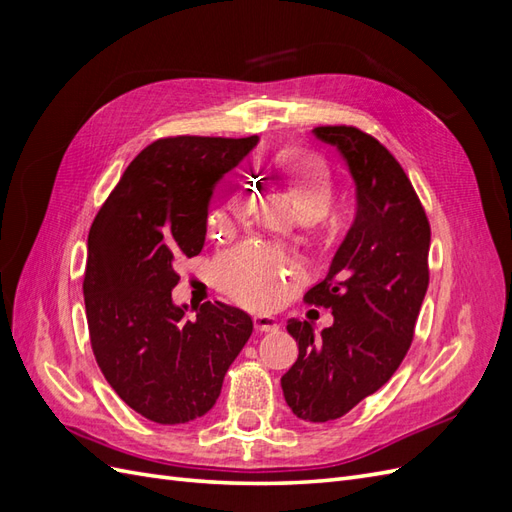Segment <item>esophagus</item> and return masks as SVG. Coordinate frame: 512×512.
<instances>
[{
  "label": "esophagus",
  "instance_id": "1",
  "mask_svg": "<svg viewBox=\"0 0 512 512\" xmlns=\"http://www.w3.org/2000/svg\"><path fill=\"white\" fill-rule=\"evenodd\" d=\"M254 329L258 333H273V331L280 329V324H277V320L273 316L258 314V316H254Z\"/></svg>",
  "mask_w": 512,
  "mask_h": 512
}]
</instances>
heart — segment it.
Masks as SVG:
<instances>
[{
	"mask_svg": "<svg viewBox=\"0 0 512 512\" xmlns=\"http://www.w3.org/2000/svg\"><path fill=\"white\" fill-rule=\"evenodd\" d=\"M275 175L288 190L303 222L322 220L333 207L335 181L329 164L318 153L286 147L273 158ZM228 209L243 218L250 211V196H232ZM220 215H213L209 226L218 228ZM294 273L290 262L267 245L247 243L222 252L213 262V280L228 297L247 307H271L280 301L286 277Z\"/></svg>",
	"mask_w": 512,
	"mask_h": 512,
	"instance_id": "obj_1",
	"label": "heart"
}]
</instances>
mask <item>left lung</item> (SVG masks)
I'll return each instance as SVG.
<instances>
[{
  "mask_svg": "<svg viewBox=\"0 0 512 512\" xmlns=\"http://www.w3.org/2000/svg\"><path fill=\"white\" fill-rule=\"evenodd\" d=\"M344 158L356 185V215L327 277L305 301L331 307L320 335L307 320H288L299 359L282 391L301 421L327 423L391 380L412 344L429 286L431 230L404 168L374 136L352 126L314 130Z\"/></svg>",
  "mask_w": 512,
  "mask_h": 512,
  "instance_id": "obj_1",
  "label": "left lung"
}]
</instances>
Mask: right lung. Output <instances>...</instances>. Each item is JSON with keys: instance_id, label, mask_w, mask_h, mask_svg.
<instances>
[{"instance_id": "right-lung-1", "label": "right lung", "mask_w": 512, "mask_h": 512, "mask_svg": "<svg viewBox=\"0 0 512 512\" xmlns=\"http://www.w3.org/2000/svg\"><path fill=\"white\" fill-rule=\"evenodd\" d=\"M258 136H175L145 147L98 211L83 280L91 348L113 391L160 425L205 416L254 331L250 314L173 303L179 256L205 245L215 185Z\"/></svg>"}]
</instances>
